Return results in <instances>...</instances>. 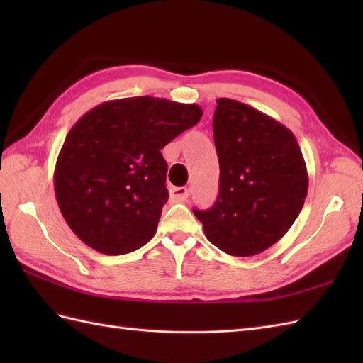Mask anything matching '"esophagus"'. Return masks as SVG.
Masks as SVG:
<instances>
[{
    "label": "esophagus",
    "instance_id": "1",
    "mask_svg": "<svg viewBox=\"0 0 363 363\" xmlns=\"http://www.w3.org/2000/svg\"><path fill=\"white\" fill-rule=\"evenodd\" d=\"M187 196H189V190L186 187H176L169 191V198H172V201H176V203L186 201Z\"/></svg>",
    "mask_w": 363,
    "mask_h": 363
}]
</instances>
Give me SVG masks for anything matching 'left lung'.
<instances>
[{"label": "left lung", "instance_id": "obj_1", "mask_svg": "<svg viewBox=\"0 0 363 363\" xmlns=\"http://www.w3.org/2000/svg\"><path fill=\"white\" fill-rule=\"evenodd\" d=\"M212 129L218 198L194 213L223 252L256 256L281 240L303 209L309 187L303 152L290 129L235 99H217Z\"/></svg>", "mask_w": 363, "mask_h": 363}]
</instances>
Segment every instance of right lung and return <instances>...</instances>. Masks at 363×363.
I'll use <instances>...</instances> for the list:
<instances>
[{"label":"right lung","instance_id":"obj_1","mask_svg":"<svg viewBox=\"0 0 363 363\" xmlns=\"http://www.w3.org/2000/svg\"><path fill=\"white\" fill-rule=\"evenodd\" d=\"M201 117L198 104L152 96L113 99L82 115L54 169L59 209L73 233L109 256L148 243L168 199L160 150Z\"/></svg>","mask_w":363,"mask_h":363}]
</instances>
